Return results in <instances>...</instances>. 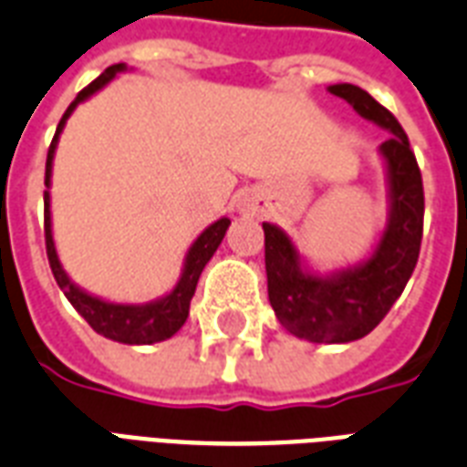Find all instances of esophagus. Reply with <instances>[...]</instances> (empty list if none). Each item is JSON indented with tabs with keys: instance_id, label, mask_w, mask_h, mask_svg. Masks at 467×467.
<instances>
[{
	"instance_id": "obj_1",
	"label": "esophagus",
	"mask_w": 467,
	"mask_h": 467,
	"mask_svg": "<svg viewBox=\"0 0 467 467\" xmlns=\"http://www.w3.org/2000/svg\"><path fill=\"white\" fill-rule=\"evenodd\" d=\"M240 213H259V198L257 195H244L240 202H237Z\"/></svg>"
}]
</instances>
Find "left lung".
<instances>
[{"label":"left lung","mask_w":467,"mask_h":467,"mask_svg":"<svg viewBox=\"0 0 467 467\" xmlns=\"http://www.w3.org/2000/svg\"><path fill=\"white\" fill-rule=\"evenodd\" d=\"M328 92L389 131L379 144L389 198L387 227L368 259L318 274L279 225L262 223L266 286L269 304L289 333L308 343H352L379 326L414 272L423 233V186L407 134L389 109L358 85L337 83Z\"/></svg>","instance_id":"8db88e82"}]
</instances>
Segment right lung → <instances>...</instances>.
Segmentation results:
<instances>
[{
  "label": "right lung",
  "mask_w": 467,
  "mask_h": 467,
  "mask_svg": "<svg viewBox=\"0 0 467 467\" xmlns=\"http://www.w3.org/2000/svg\"><path fill=\"white\" fill-rule=\"evenodd\" d=\"M127 66L117 63L109 66L99 78H95L88 88L78 92V98L70 102L66 109V115L58 122L56 137H53L51 147H48V159H46V191H44V230H46V254H48V265L51 272L58 281L60 291L66 294V298L73 304L80 316H83L90 328L99 336L109 337L115 343L124 345H151L161 343L166 337L176 336L181 326L186 323L188 308H191V298L195 294L198 279H201L202 269L210 262V257L215 254V249L220 247V242L225 237L227 227H230V218L215 220L213 225L202 230L195 242L188 247L186 259H183V269L178 276L176 286L161 298H154L149 304H112L105 298L92 296L85 289H80L76 281H70L63 265H60L58 252H56V242H53V223H51V173H53V156H56V147H58L60 131L66 127L67 117L76 112V107L85 99H90L95 92H99L107 83H112L119 73H124Z\"/></svg>",
  "instance_id": "1"
}]
</instances>
